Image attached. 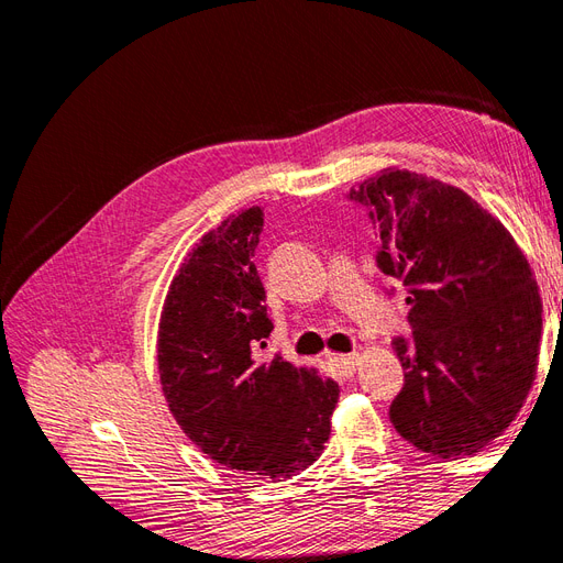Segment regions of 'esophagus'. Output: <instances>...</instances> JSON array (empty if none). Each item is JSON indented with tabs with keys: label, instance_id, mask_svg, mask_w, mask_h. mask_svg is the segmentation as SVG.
<instances>
[{
	"label": "esophagus",
	"instance_id": "34e87169",
	"mask_svg": "<svg viewBox=\"0 0 563 563\" xmlns=\"http://www.w3.org/2000/svg\"><path fill=\"white\" fill-rule=\"evenodd\" d=\"M331 362L340 373L352 376V373L356 371V362H360V356H356V354H333Z\"/></svg>",
	"mask_w": 563,
	"mask_h": 563
}]
</instances>
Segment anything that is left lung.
Listing matches in <instances>:
<instances>
[{
    "label": "left lung",
    "mask_w": 563,
    "mask_h": 563,
    "mask_svg": "<svg viewBox=\"0 0 563 563\" xmlns=\"http://www.w3.org/2000/svg\"><path fill=\"white\" fill-rule=\"evenodd\" d=\"M368 209L378 267L408 286L413 345L395 340L404 387L389 420L418 451L474 455L533 387L542 300L512 234L467 192L389 166L350 190Z\"/></svg>",
    "instance_id": "8db88e82"
}]
</instances>
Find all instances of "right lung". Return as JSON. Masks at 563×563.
<instances>
[{"mask_svg": "<svg viewBox=\"0 0 563 563\" xmlns=\"http://www.w3.org/2000/svg\"><path fill=\"white\" fill-rule=\"evenodd\" d=\"M261 207L207 232L168 286L157 333L168 411L201 453L258 479H291L331 437L338 383L258 356L272 321L253 255Z\"/></svg>", "mask_w": 563, "mask_h": 563, "instance_id": "add662e5", "label": "right lung"}]
</instances>
